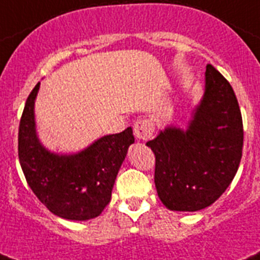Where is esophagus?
<instances>
[{
	"instance_id": "esophagus-1",
	"label": "esophagus",
	"mask_w": 260,
	"mask_h": 260,
	"mask_svg": "<svg viewBox=\"0 0 260 260\" xmlns=\"http://www.w3.org/2000/svg\"><path fill=\"white\" fill-rule=\"evenodd\" d=\"M154 132L153 121L149 119H140L134 124V134L139 140H149Z\"/></svg>"
}]
</instances>
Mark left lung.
Returning <instances> with one entry per match:
<instances>
[{
  "mask_svg": "<svg viewBox=\"0 0 260 260\" xmlns=\"http://www.w3.org/2000/svg\"><path fill=\"white\" fill-rule=\"evenodd\" d=\"M205 80L187 129L168 126L147 143L156 157L157 194L169 210L198 211L214 204L241 162L243 123L237 96L211 64Z\"/></svg>",
  "mask_w": 260,
  "mask_h": 260,
  "instance_id": "8db88e82",
  "label": "left lung"
}]
</instances>
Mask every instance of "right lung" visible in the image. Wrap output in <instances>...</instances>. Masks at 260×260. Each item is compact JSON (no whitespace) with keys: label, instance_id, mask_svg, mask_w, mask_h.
Instances as JSON below:
<instances>
[{"label":"right lung","instance_id":"1","mask_svg":"<svg viewBox=\"0 0 260 260\" xmlns=\"http://www.w3.org/2000/svg\"><path fill=\"white\" fill-rule=\"evenodd\" d=\"M39 84L30 92L19 121L18 157L25 178L52 214L71 221L92 219L110 204L117 172L135 143L132 128L103 136L79 153H51L36 132L34 102Z\"/></svg>","mask_w":260,"mask_h":260}]
</instances>
